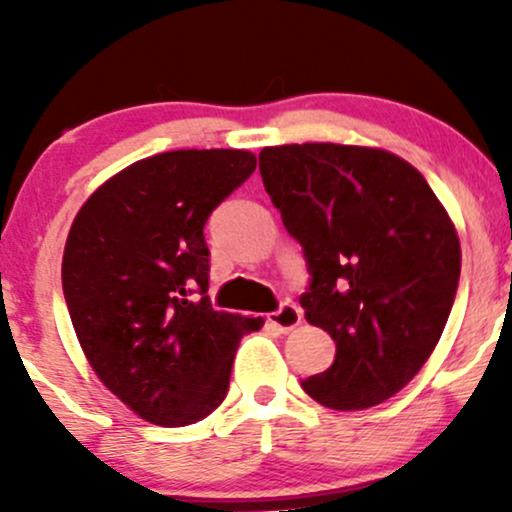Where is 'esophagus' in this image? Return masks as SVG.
Masks as SVG:
<instances>
[{
    "label": "esophagus",
    "instance_id": "obj_1",
    "mask_svg": "<svg viewBox=\"0 0 512 512\" xmlns=\"http://www.w3.org/2000/svg\"><path fill=\"white\" fill-rule=\"evenodd\" d=\"M267 322H270L277 332L287 334V332H292V329L299 327V322H302V312H299V307H294V304L285 302L280 309H277V312H272L270 317H267Z\"/></svg>",
    "mask_w": 512,
    "mask_h": 512
}]
</instances>
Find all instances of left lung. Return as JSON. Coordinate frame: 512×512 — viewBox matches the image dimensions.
I'll use <instances>...</instances> for the list:
<instances>
[{
	"instance_id": "obj_1",
	"label": "left lung",
	"mask_w": 512,
	"mask_h": 512,
	"mask_svg": "<svg viewBox=\"0 0 512 512\" xmlns=\"http://www.w3.org/2000/svg\"><path fill=\"white\" fill-rule=\"evenodd\" d=\"M260 173L304 247V317L337 342L334 364L302 389L337 411L384 404L446 327L461 277L456 225L414 165L384 148L267 146Z\"/></svg>"
}]
</instances>
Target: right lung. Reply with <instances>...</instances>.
Here are the masks:
<instances>
[{"instance_id":"1","label":"right lung","mask_w":512,"mask_h":512,"mask_svg":"<svg viewBox=\"0 0 512 512\" xmlns=\"http://www.w3.org/2000/svg\"><path fill=\"white\" fill-rule=\"evenodd\" d=\"M250 151H168L111 175L71 223L61 285L76 339L143 421L188 426L223 404L242 334L262 317L210 307L208 215L250 178Z\"/></svg>"}]
</instances>
